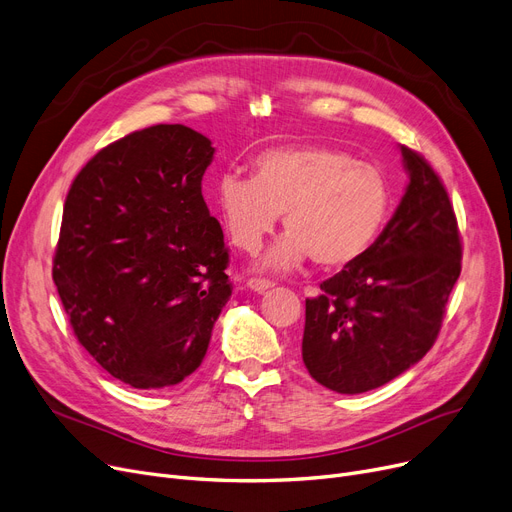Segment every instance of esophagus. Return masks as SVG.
<instances>
[{
  "mask_svg": "<svg viewBox=\"0 0 512 512\" xmlns=\"http://www.w3.org/2000/svg\"><path fill=\"white\" fill-rule=\"evenodd\" d=\"M247 284H249L251 291H255V293H265V291H268V288L274 286L272 280H265V278H251Z\"/></svg>",
  "mask_w": 512,
  "mask_h": 512,
  "instance_id": "34e87169",
  "label": "esophagus"
}]
</instances>
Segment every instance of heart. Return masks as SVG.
<instances>
[{
  "instance_id": "obj_1",
  "label": "heart",
  "mask_w": 512,
  "mask_h": 512,
  "mask_svg": "<svg viewBox=\"0 0 512 512\" xmlns=\"http://www.w3.org/2000/svg\"><path fill=\"white\" fill-rule=\"evenodd\" d=\"M215 205L238 249L255 253L280 213L288 232L268 265L295 268L311 257L326 270L360 259L383 232L393 194L385 173L332 146H276L253 161V177L228 171Z\"/></svg>"
}]
</instances>
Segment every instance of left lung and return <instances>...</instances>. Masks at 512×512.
<instances>
[{
  "mask_svg": "<svg viewBox=\"0 0 512 512\" xmlns=\"http://www.w3.org/2000/svg\"><path fill=\"white\" fill-rule=\"evenodd\" d=\"M410 184L372 247L305 301L303 364L337 393H364L433 347L460 276L462 242L446 186L402 146Z\"/></svg>",
  "mask_w": 512,
  "mask_h": 512,
  "instance_id": "obj_1",
  "label": "left lung"
}]
</instances>
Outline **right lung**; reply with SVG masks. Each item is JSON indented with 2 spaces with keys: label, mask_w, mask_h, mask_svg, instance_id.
<instances>
[{
  "label": "right lung",
  "mask_w": 512,
  "mask_h": 512,
  "mask_svg": "<svg viewBox=\"0 0 512 512\" xmlns=\"http://www.w3.org/2000/svg\"><path fill=\"white\" fill-rule=\"evenodd\" d=\"M215 148L186 125L108 144L66 196L52 278L77 341L125 385L163 389L201 366L232 295L203 198Z\"/></svg>",
  "instance_id": "right-lung-1"
}]
</instances>
